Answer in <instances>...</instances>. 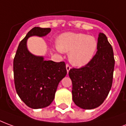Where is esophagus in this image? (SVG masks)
<instances>
[{
    "instance_id": "34e87169",
    "label": "esophagus",
    "mask_w": 126,
    "mask_h": 126,
    "mask_svg": "<svg viewBox=\"0 0 126 126\" xmlns=\"http://www.w3.org/2000/svg\"><path fill=\"white\" fill-rule=\"evenodd\" d=\"M66 68L67 73H68V72L70 71V68H70V66L68 64H66Z\"/></svg>"
}]
</instances>
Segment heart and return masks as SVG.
Here are the masks:
<instances>
[{"instance_id": "b5f03b06", "label": "heart", "mask_w": 126, "mask_h": 126, "mask_svg": "<svg viewBox=\"0 0 126 126\" xmlns=\"http://www.w3.org/2000/svg\"><path fill=\"white\" fill-rule=\"evenodd\" d=\"M98 43L96 38L81 33L66 32L57 39L55 49L57 52H69L68 60L75 66L87 65L97 52Z\"/></svg>"}]
</instances>
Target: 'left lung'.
<instances>
[{"instance_id":"1","label":"left lung","mask_w":126,"mask_h":126,"mask_svg":"<svg viewBox=\"0 0 126 126\" xmlns=\"http://www.w3.org/2000/svg\"><path fill=\"white\" fill-rule=\"evenodd\" d=\"M97 52L85 66L72 68L69 77L72 82V100L78 107L93 110L103 103L113 82V51L106 35L99 33Z\"/></svg>"}]
</instances>
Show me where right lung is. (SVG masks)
<instances>
[{"label":"right lung","instance_id":"right-lung-1","mask_svg":"<svg viewBox=\"0 0 126 126\" xmlns=\"http://www.w3.org/2000/svg\"><path fill=\"white\" fill-rule=\"evenodd\" d=\"M51 31L50 28L35 27L20 42L13 61L15 89L20 99L32 109L44 108L52 103L59 82L66 75L64 62L46 60L27 48L30 37H42Z\"/></svg>","mask_w":126,"mask_h":126}]
</instances>
